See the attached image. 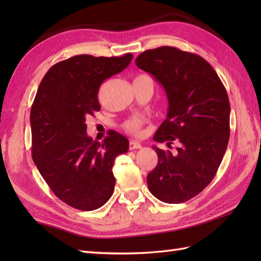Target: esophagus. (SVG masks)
<instances>
[{
    "mask_svg": "<svg viewBox=\"0 0 261 261\" xmlns=\"http://www.w3.org/2000/svg\"><path fill=\"white\" fill-rule=\"evenodd\" d=\"M141 148V143L135 141V140H130L129 142V149L130 150H135V149H140Z\"/></svg>",
    "mask_w": 261,
    "mask_h": 261,
    "instance_id": "34e87169",
    "label": "esophagus"
}]
</instances>
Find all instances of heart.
Segmentation results:
<instances>
[{
    "instance_id": "heart-1",
    "label": "heart",
    "mask_w": 261,
    "mask_h": 261,
    "mask_svg": "<svg viewBox=\"0 0 261 261\" xmlns=\"http://www.w3.org/2000/svg\"><path fill=\"white\" fill-rule=\"evenodd\" d=\"M142 76V75H140ZM143 124V120L139 116H134V118H130L129 120H126L123 123V129L129 132L131 135H139L141 131V126Z\"/></svg>"
}]
</instances>
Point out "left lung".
Returning <instances> with one entry per match:
<instances>
[{"instance_id":"obj_1","label":"left lung","mask_w":261,"mask_h":261,"mask_svg":"<svg viewBox=\"0 0 261 261\" xmlns=\"http://www.w3.org/2000/svg\"><path fill=\"white\" fill-rule=\"evenodd\" d=\"M168 97L167 118L153 139L179 143L176 152L152 147L158 164L147 176L149 191L159 201L178 204L196 196L218 171L230 138L228 93L214 68L196 54L159 47L136 59Z\"/></svg>"}]
</instances>
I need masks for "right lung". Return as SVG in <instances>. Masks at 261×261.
<instances>
[{"label": "right lung", "mask_w": 261, "mask_h": 261, "mask_svg": "<svg viewBox=\"0 0 261 261\" xmlns=\"http://www.w3.org/2000/svg\"><path fill=\"white\" fill-rule=\"evenodd\" d=\"M132 54L121 57L79 55L50 67L38 87L30 112L32 159L60 201L93 211L114 191L115 158L129 149L124 136L110 131L103 142L86 134V116L101 110L102 83L127 67Z\"/></svg>", "instance_id": "obj_1"}]
</instances>
